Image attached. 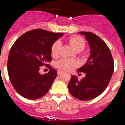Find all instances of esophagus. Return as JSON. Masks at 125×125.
I'll use <instances>...</instances> for the list:
<instances>
[{
  "instance_id": "1",
  "label": "esophagus",
  "mask_w": 125,
  "mask_h": 125,
  "mask_svg": "<svg viewBox=\"0 0 125 125\" xmlns=\"http://www.w3.org/2000/svg\"><path fill=\"white\" fill-rule=\"evenodd\" d=\"M63 72H62V71L60 70H58L57 71V74H58V75H60L61 74H62Z\"/></svg>"
}]
</instances>
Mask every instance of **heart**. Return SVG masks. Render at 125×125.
Masks as SVG:
<instances>
[{"label":"heart","instance_id":"obj_1","mask_svg":"<svg viewBox=\"0 0 125 125\" xmlns=\"http://www.w3.org/2000/svg\"><path fill=\"white\" fill-rule=\"evenodd\" d=\"M69 42L74 49L78 52L83 51L86 47V43L84 39L79 36H73L69 39ZM62 43L59 40L55 42L51 47V54L53 57L57 58L60 55ZM79 63L77 60L63 58L56 63V66L62 71L68 72L77 67Z\"/></svg>","mask_w":125,"mask_h":125}]
</instances>
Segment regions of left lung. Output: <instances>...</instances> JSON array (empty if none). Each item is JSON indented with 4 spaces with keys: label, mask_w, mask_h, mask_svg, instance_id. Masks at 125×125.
Returning <instances> with one entry per match:
<instances>
[{
    "label": "left lung",
    "mask_w": 125,
    "mask_h": 125,
    "mask_svg": "<svg viewBox=\"0 0 125 125\" xmlns=\"http://www.w3.org/2000/svg\"><path fill=\"white\" fill-rule=\"evenodd\" d=\"M84 35L90 47V55L86 63L77 71L85 73L78 80L72 76L68 88L72 96L87 101L101 95L108 85L114 70V62L110 49L103 40L92 32H80Z\"/></svg>",
    "instance_id": "obj_1"
}]
</instances>
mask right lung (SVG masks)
<instances>
[{
  "instance_id": "right-lung-1",
  "label": "right lung",
  "mask_w": 125,
  "mask_h": 125,
  "mask_svg": "<svg viewBox=\"0 0 125 125\" xmlns=\"http://www.w3.org/2000/svg\"><path fill=\"white\" fill-rule=\"evenodd\" d=\"M63 35L35 29L21 35L12 46L8 57V74L21 96L36 100L49 92L57 71L50 67L48 73L41 75L40 67L52 61V45Z\"/></svg>"
}]
</instances>
